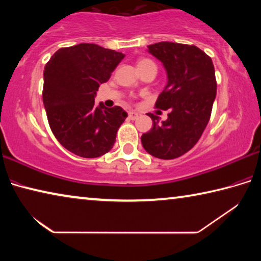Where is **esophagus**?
<instances>
[{
	"instance_id": "34e87169",
	"label": "esophagus",
	"mask_w": 261,
	"mask_h": 261,
	"mask_svg": "<svg viewBox=\"0 0 261 261\" xmlns=\"http://www.w3.org/2000/svg\"><path fill=\"white\" fill-rule=\"evenodd\" d=\"M127 116H129V118H131V120H136V118L138 117V113L129 112V114H127Z\"/></svg>"
}]
</instances>
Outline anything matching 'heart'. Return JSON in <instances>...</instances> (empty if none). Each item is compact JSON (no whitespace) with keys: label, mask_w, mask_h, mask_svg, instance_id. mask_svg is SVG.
I'll return each instance as SVG.
<instances>
[{"label":"heart","mask_w":261,"mask_h":261,"mask_svg":"<svg viewBox=\"0 0 261 261\" xmlns=\"http://www.w3.org/2000/svg\"><path fill=\"white\" fill-rule=\"evenodd\" d=\"M144 62H149V61H148V60H143V61H140L138 64H140V63H144Z\"/></svg>","instance_id":"b5f03b06"}]
</instances>
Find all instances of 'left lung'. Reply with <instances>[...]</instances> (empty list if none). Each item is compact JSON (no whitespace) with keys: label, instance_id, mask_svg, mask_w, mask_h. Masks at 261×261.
Masks as SVG:
<instances>
[{"label":"left lung","instance_id":"1","mask_svg":"<svg viewBox=\"0 0 261 261\" xmlns=\"http://www.w3.org/2000/svg\"><path fill=\"white\" fill-rule=\"evenodd\" d=\"M147 48L168 78L155 107L170 113L162 122L148 115L153 127L141 136V144L151 155L170 160L190 151L207 126L216 96L215 70L211 57L196 46L163 41Z\"/></svg>","mask_w":261,"mask_h":261}]
</instances>
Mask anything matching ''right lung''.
<instances>
[{
    "mask_svg": "<svg viewBox=\"0 0 261 261\" xmlns=\"http://www.w3.org/2000/svg\"><path fill=\"white\" fill-rule=\"evenodd\" d=\"M124 56L95 43H79L55 51L45 65L42 99L48 123L62 146L78 156L109 152L127 117L118 106L107 108L94 101L100 84Z\"/></svg>",
    "mask_w": 261,
    "mask_h": 261,
    "instance_id": "obj_1",
    "label": "right lung"
}]
</instances>
